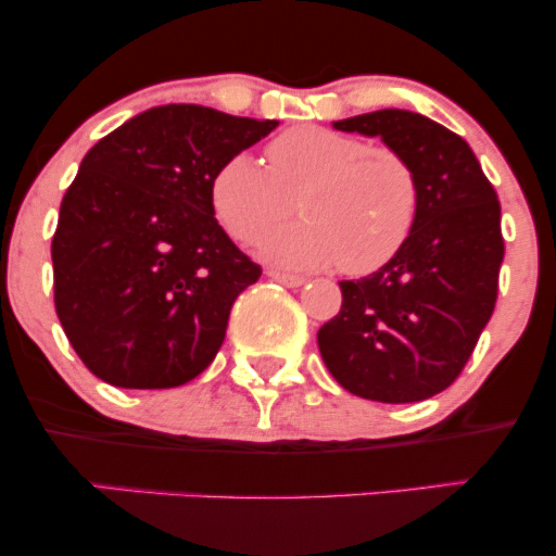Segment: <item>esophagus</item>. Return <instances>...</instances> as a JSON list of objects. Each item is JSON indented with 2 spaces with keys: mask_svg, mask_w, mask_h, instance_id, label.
I'll list each match as a JSON object with an SVG mask.
<instances>
[{
  "mask_svg": "<svg viewBox=\"0 0 556 556\" xmlns=\"http://www.w3.org/2000/svg\"><path fill=\"white\" fill-rule=\"evenodd\" d=\"M266 277L274 279V282L285 285V287H300L305 282L303 277H298V274H285V271H277V269H269L266 271Z\"/></svg>",
  "mask_w": 556,
  "mask_h": 556,
  "instance_id": "obj_1",
  "label": "esophagus"
}]
</instances>
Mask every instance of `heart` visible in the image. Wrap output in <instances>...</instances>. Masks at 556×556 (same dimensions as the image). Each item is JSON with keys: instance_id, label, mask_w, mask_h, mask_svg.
I'll use <instances>...</instances> for the list:
<instances>
[{"instance_id": "obj_1", "label": "heart", "mask_w": 556, "mask_h": 556, "mask_svg": "<svg viewBox=\"0 0 556 556\" xmlns=\"http://www.w3.org/2000/svg\"><path fill=\"white\" fill-rule=\"evenodd\" d=\"M295 197L306 219L258 242L261 256L290 269L379 271L405 248L420 212L418 175L400 151L316 125L274 138L266 167L235 154L212 180L216 219L240 242L291 215Z\"/></svg>"}]
</instances>
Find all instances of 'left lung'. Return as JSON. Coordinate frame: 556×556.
Returning <instances> with one entry per match:
<instances>
[{
    "mask_svg": "<svg viewBox=\"0 0 556 556\" xmlns=\"http://www.w3.org/2000/svg\"><path fill=\"white\" fill-rule=\"evenodd\" d=\"M334 127L400 151L418 175L420 212L387 266L340 282L342 308L318 329V350L358 397L429 400L463 374L494 314L504 258L496 190L470 146L424 114L379 110Z\"/></svg>",
    "mask_w": 556,
    "mask_h": 556,
    "instance_id": "left-lung-1",
    "label": "left lung"
}]
</instances>
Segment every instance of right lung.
<instances>
[{"mask_svg":"<svg viewBox=\"0 0 556 556\" xmlns=\"http://www.w3.org/2000/svg\"><path fill=\"white\" fill-rule=\"evenodd\" d=\"M277 125L167 104L83 156L52 240L54 308L101 381L169 389L216 358L232 303L261 266L214 219L212 180Z\"/></svg>","mask_w":556,"mask_h":556,"instance_id":"obj_1","label":"right lung"}]
</instances>
